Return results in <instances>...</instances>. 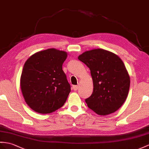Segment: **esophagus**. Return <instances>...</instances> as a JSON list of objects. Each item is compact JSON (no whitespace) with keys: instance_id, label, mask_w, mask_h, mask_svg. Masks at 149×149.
I'll list each match as a JSON object with an SVG mask.
<instances>
[{"instance_id":"obj_1","label":"esophagus","mask_w":149,"mask_h":149,"mask_svg":"<svg viewBox=\"0 0 149 149\" xmlns=\"http://www.w3.org/2000/svg\"><path fill=\"white\" fill-rule=\"evenodd\" d=\"M79 85H74L73 86H72V89H73L74 90H77L78 88H79Z\"/></svg>"}]
</instances>
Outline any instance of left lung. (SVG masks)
<instances>
[{
    "mask_svg": "<svg viewBox=\"0 0 149 149\" xmlns=\"http://www.w3.org/2000/svg\"><path fill=\"white\" fill-rule=\"evenodd\" d=\"M78 59L89 68L93 90L85 99L87 106L99 115L118 110L128 96L130 79L122 60L107 50L97 49L83 52Z\"/></svg>",
    "mask_w": 149,
    "mask_h": 149,
    "instance_id": "8db88e82",
    "label": "left lung"
}]
</instances>
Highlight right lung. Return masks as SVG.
Segmentation results:
<instances>
[{"label":"right lung","instance_id":"obj_1","mask_svg":"<svg viewBox=\"0 0 149 149\" xmlns=\"http://www.w3.org/2000/svg\"><path fill=\"white\" fill-rule=\"evenodd\" d=\"M67 53L49 49L32 55L25 62L20 86L25 102L40 114L57 110L66 102L71 86L63 70Z\"/></svg>","mask_w":149,"mask_h":149}]
</instances>
